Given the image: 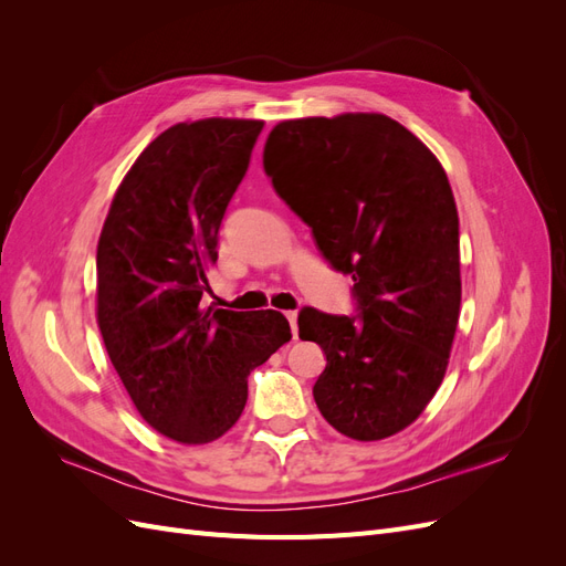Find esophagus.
<instances>
[{
	"mask_svg": "<svg viewBox=\"0 0 566 566\" xmlns=\"http://www.w3.org/2000/svg\"><path fill=\"white\" fill-rule=\"evenodd\" d=\"M285 318L290 321V331H293V337H297V312H285Z\"/></svg>",
	"mask_w": 566,
	"mask_h": 566,
	"instance_id": "34e87169",
	"label": "esophagus"
}]
</instances>
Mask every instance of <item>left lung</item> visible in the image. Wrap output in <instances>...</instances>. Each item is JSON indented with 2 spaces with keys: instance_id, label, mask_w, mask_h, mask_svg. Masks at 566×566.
<instances>
[{
  "instance_id": "8db88e82",
  "label": "left lung",
  "mask_w": 566,
  "mask_h": 566,
  "mask_svg": "<svg viewBox=\"0 0 566 566\" xmlns=\"http://www.w3.org/2000/svg\"><path fill=\"white\" fill-rule=\"evenodd\" d=\"M264 172L335 271L356 316L304 306L300 337L321 345V416L356 441L401 432L437 394L460 316L458 210L434 153L380 113L285 119Z\"/></svg>"
}]
</instances>
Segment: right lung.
<instances>
[{"instance_id": "add662e5", "label": "right lung", "mask_w": 566, "mask_h": 566, "mask_svg": "<svg viewBox=\"0 0 566 566\" xmlns=\"http://www.w3.org/2000/svg\"><path fill=\"white\" fill-rule=\"evenodd\" d=\"M262 119L179 123L150 142L111 202L96 248V321L142 418L179 443L229 432L248 375L293 337L281 312L202 310L219 227Z\"/></svg>"}]
</instances>
